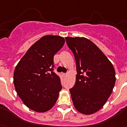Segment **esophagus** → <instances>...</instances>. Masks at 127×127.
I'll use <instances>...</instances> for the list:
<instances>
[{"instance_id": "obj_1", "label": "esophagus", "mask_w": 127, "mask_h": 127, "mask_svg": "<svg viewBox=\"0 0 127 127\" xmlns=\"http://www.w3.org/2000/svg\"><path fill=\"white\" fill-rule=\"evenodd\" d=\"M62 75H63V77H65L66 76V73H63Z\"/></svg>"}]
</instances>
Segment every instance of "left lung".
Here are the masks:
<instances>
[{
	"label": "left lung",
	"instance_id": "left-lung-1",
	"mask_svg": "<svg viewBox=\"0 0 127 127\" xmlns=\"http://www.w3.org/2000/svg\"><path fill=\"white\" fill-rule=\"evenodd\" d=\"M76 61V82L70 90L76 109L84 114L100 110L111 95L115 70L96 45L86 37H66Z\"/></svg>",
	"mask_w": 127,
	"mask_h": 127
}]
</instances>
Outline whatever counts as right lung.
I'll return each mask as SVG.
<instances>
[{
    "instance_id": "right-lung-1",
    "label": "right lung",
    "mask_w": 127,
    "mask_h": 127,
    "mask_svg": "<svg viewBox=\"0 0 127 127\" xmlns=\"http://www.w3.org/2000/svg\"><path fill=\"white\" fill-rule=\"evenodd\" d=\"M64 37L43 36L33 44L16 65L13 82L24 104L38 112L53 107L62 89L54 70V56L64 44Z\"/></svg>"
}]
</instances>
